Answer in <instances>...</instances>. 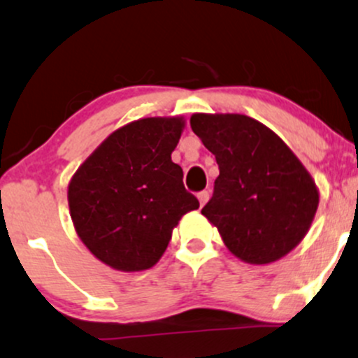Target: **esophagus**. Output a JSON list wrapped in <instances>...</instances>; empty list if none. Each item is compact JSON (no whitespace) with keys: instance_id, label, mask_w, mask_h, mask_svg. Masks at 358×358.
Segmentation results:
<instances>
[{"instance_id":"esophagus-1","label":"esophagus","mask_w":358,"mask_h":358,"mask_svg":"<svg viewBox=\"0 0 358 358\" xmlns=\"http://www.w3.org/2000/svg\"><path fill=\"white\" fill-rule=\"evenodd\" d=\"M199 202H200V206H206V202L207 200H209V197H210V194H209V190H202V192H199Z\"/></svg>"}]
</instances>
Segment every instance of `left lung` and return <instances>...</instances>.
Returning a JSON list of instances; mask_svg holds the SVG:
<instances>
[{"mask_svg":"<svg viewBox=\"0 0 358 358\" xmlns=\"http://www.w3.org/2000/svg\"><path fill=\"white\" fill-rule=\"evenodd\" d=\"M190 125L219 166L202 214L231 253L263 265L296 248L311 226L320 195L284 141L238 113H195Z\"/></svg>","mask_w":358,"mask_h":358,"instance_id":"obj_1","label":"left lung"}]
</instances>
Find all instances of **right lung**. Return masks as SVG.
<instances>
[{
    "label": "right lung",
    "instance_id": "add662e5",
    "mask_svg": "<svg viewBox=\"0 0 358 358\" xmlns=\"http://www.w3.org/2000/svg\"><path fill=\"white\" fill-rule=\"evenodd\" d=\"M182 119H141L110 134L74 173L68 200L78 236L112 268L139 272L159 260L183 214L199 209L171 161Z\"/></svg>",
    "mask_w": 358,
    "mask_h": 358
}]
</instances>
